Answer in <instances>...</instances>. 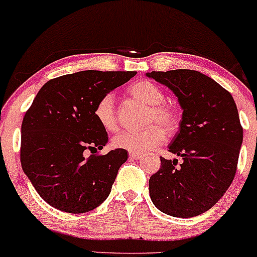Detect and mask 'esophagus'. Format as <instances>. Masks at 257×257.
Returning a JSON list of instances; mask_svg holds the SVG:
<instances>
[{
    "instance_id": "obj_1",
    "label": "esophagus",
    "mask_w": 257,
    "mask_h": 257,
    "mask_svg": "<svg viewBox=\"0 0 257 257\" xmlns=\"http://www.w3.org/2000/svg\"><path fill=\"white\" fill-rule=\"evenodd\" d=\"M130 158H131V159H140V158H142V153L130 152Z\"/></svg>"
}]
</instances>
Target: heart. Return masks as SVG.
<instances>
[{
    "mask_svg": "<svg viewBox=\"0 0 257 257\" xmlns=\"http://www.w3.org/2000/svg\"><path fill=\"white\" fill-rule=\"evenodd\" d=\"M127 92L132 98L149 105L146 121L149 126L140 131H122L117 134L113 138V144L116 148L137 153L151 151L163 142L165 138L164 132L166 135H172L177 131L181 121L180 111L172 103L164 100L165 96L159 86L152 81L140 80L132 83ZM93 115L104 131H116L117 116L113 94L106 93L97 100ZM151 123H157L160 126L151 125Z\"/></svg>",
    "mask_w": 257,
    "mask_h": 257,
    "instance_id": "b5f03b06",
    "label": "heart"
}]
</instances>
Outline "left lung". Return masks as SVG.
<instances>
[{
  "label": "left lung",
  "instance_id": "1",
  "mask_svg": "<svg viewBox=\"0 0 257 257\" xmlns=\"http://www.w3.org/2000/svg\"><path fill=\"white\" fill-rule=\"evenodd\" d=\"M167 86L183 109L180 130L159 171L149 178L155 206L174 217H194L223 197L235 176L243 127L232 94L211 77L188 69L147 74Z\"/></svg>",
  "mask_w": 257,
  "mask_h": 257
}]
</instances>
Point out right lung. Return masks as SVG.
<instances>
[{
	"mask_svg": "<svg viewBox=\"0 0 257 257\" xmlns=\"http://www.w3.org/2000/svg\"><path fill=\"white\" fill-rule=\"evenodd\" d=\"M136 74L79 71L50 80L36 94L23 119L20 163L51 206L82 214L108 198L127 152L117 148L98 154L108 134L94 119L93 108L100 97ZM87 150L91 152L88 158Z\"/></svg>",
	"mask_w": 257,
	"mask_h": 257,
	"instance_id": "add662e5",
	"label": "right lung"
}]
</instances>
